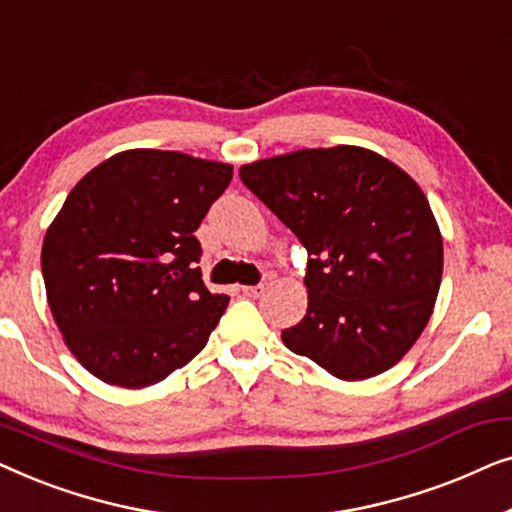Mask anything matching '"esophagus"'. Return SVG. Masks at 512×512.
I'll return each instance as SVG.
<instances>
[{"mask_svg": "<svg viewBox=\"0 0 512 512\" xmlns=\"http://www.w3.org/2000/svg\"><path fill=\"white\" fill-rule=\"evenodd\" d=\"M242 293L247 298H258L263 293V284H254V286H242Z\"/></svg>", "mask_w": 512, "mask_h": 512, "instance_id": "obj_1", "label": "esophagus"}]
</instances>
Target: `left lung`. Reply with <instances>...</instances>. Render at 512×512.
<instances>
[{"label":"left lung","mask_w":512,"mask_h":512,"mask_svg":"<svg viewBox=\"0 0 512 512\" xmlns=\"http://www.w3.org/2000/svg\"><path fill=\"white\" fill-rule=\"evenodd\" d=\"M240 179L307 249V312L284 328V345L340 380L401 361L443 277V237L422 188L361 146L258 160Z\"/></svg>","instance_id":"8db88e82"}]
</instances>
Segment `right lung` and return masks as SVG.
<instances>
[{
  "label": "right lung",
  "instance_id": "obj_1",
  "mask_svg": "<svg viewBox=\"0 0 512 512\" xmlns=\"http://www.w3.org/2000/svg\"><path fill=\"white\" fill-rule=\"evenodd\" d=\"M233 167L177 151H123L67 195L41 249L53 319L102 382L139 389L186 366L219 324L195 237Z\"/></svg>",
  "mask_w": 512,
  "mask_h": 512
}]
</instances>
